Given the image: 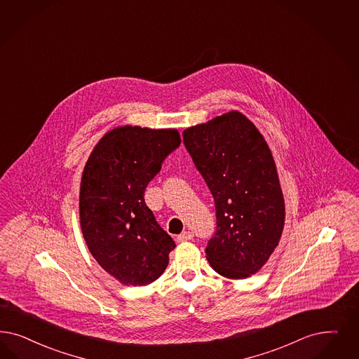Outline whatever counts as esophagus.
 I'll return each instance as SVG.
<instances>
[{
  "label": "esophagus",
  "instance_id": "esophagus-1",
  "mask_svg": "<svg viewBox=\"0 0 359 359\" xmlns=\"http://www.w3.org/2000/svg\"><path fill=\"white\" fill-rule=\"evenodd\" d=\"M192 238H194L192 232L184 231L183 233H180V235L176 237V241H177V243H184V241H189V240H192Z\"/></svg>",
  "mask_w": 359,
  "mask_h": 359
}]
</instances>
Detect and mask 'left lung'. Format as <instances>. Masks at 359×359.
Returning <instances> with one entry per match:
<instances>
[{"mask_svg": "<svg viewBox=\"0 0 359 359\" xmlns=\"http://www.w3.org/2000/svg\"><path fill=\"white\" fill-rule=\"evenodd\" d=\"M183 139L216 205L217 229L207 260L223 277L248 278L269 260L284 231V195L272 151L237 110L188 127Z\"/></svg>", "mask_w": 359, "mask_h": 359, "instance_id": "obj_1", "label": "left lung"}]
</instances>
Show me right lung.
<instances>
[{"instance_id":"obj_1","label":"right lung","mask_w":359,"mask_h":359,"mask_svg":"<svg viewBox=\"0 0 359 359\" xmlns=\"http://www.w3.org/2000/svg\"><path fill=\"white\" fill-rule=\"evenodd\" d=\"M180 143L176 128L118 126L99 139L85 164L82 235L102 269L121 284H151L168 265L175 243L146 205L144 191Z\"/></svg>"}]
</instances>
